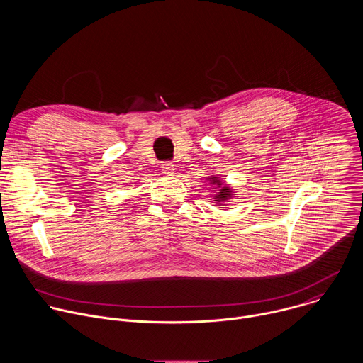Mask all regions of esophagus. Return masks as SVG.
<instances>
[{"instance_id": "1", "label": "esophagus", "mask_w": 363, "mask_h": 363, "mask_svg": "<svg viewBox=\"0 0 363 363\" xmlns=\"http://www.w3.org/2000/svg\"><path fill=\"white\" fill-rule=\"evenodd\" d=\"M161 171L164 175H172L175 171V165L172 162H164L161 165Z\"/></svg>"}]
</instances>
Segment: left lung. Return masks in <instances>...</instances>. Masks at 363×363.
I'll return each instance as SVG.
<instances>
[{"label": "left lung", "instance_id": "left-lung-1", "mask_svg": "<svg viewBox=\"0 0 363 363\" xmlns=\"http://www.w3.org/2000/svg\"><path fill=\"white\" fill-rule=\"evenodd\" d=\"M213 184H217V185H221V182H220V179H217V178H214L213 179ZM231 189L228 188V186H221L220 188V192H218V195L216 196V201L217 202H224V201H227L228 198H231Z\"/></svg>", "mask_w": 363, "mask_h": 363}]
</instances>
